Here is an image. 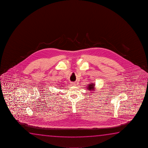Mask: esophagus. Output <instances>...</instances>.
<instances>
[{
  "mask_svg": "<svg viewBox=\"0 0 148 148\" xmlns=\"http://www.w3.org/2000/svg\"><path fill=\"white\" fill-rule=\"evenodd\" d=\"M75 83H71V85H73V86H75Z\"/></svg>",
  "mask_w": 148,
  "mask_h": 148,
  "instance_id": "obj_1",
  "label": "esophagus"
}]
</instances>
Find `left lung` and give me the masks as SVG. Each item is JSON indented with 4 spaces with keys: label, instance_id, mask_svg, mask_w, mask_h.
<instances>
[{
    "label": "left lung",
    "instance_id": "8db88e82",
    "mask_svg": "<svg viewBox=\"0 0 148 148\" xmlns=\"http://www.w3.org/2000/svg\"><path fill=\"white\" fill-rule=\"evenodd\" d=\"M88 90H93L94 88V84H90V85H88Z\"/></svg>",
    "mask_w": 148,
    "mask_h": 148
}]
</instances>
